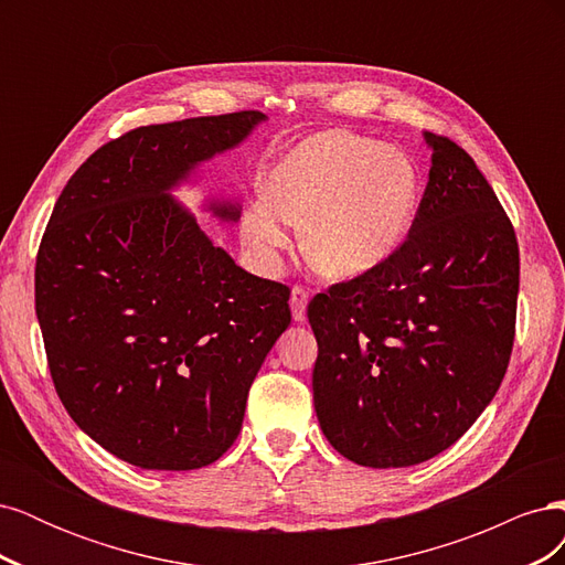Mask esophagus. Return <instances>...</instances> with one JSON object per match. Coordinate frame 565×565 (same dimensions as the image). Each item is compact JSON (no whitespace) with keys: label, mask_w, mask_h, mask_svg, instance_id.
I'll return each instance as SVG.
<instances>
[{"label":"esophagus","mask_w":565,"mask_h":565,"mask_svg":"<svg viewBox=\"0 0 565 565\" xmlns=\"http://www.w3.org/2000/svg\"><path fill=\"white\" fill-rule=\"evenodd\" d=\"M306 303H309V289L301 285H295L292 295H289V306H292V318L297 322L306 320Z\"/></svg>","instance_id":"1"}]
</instances>
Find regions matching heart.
Masks as SVG:
<instances>
[{"label":"heart","instance_id":"b5f03b06","mask_svg":"<svg viewBox=\"0 0 565 565\" xmlns=\"http://www.w3.org/2000/svg\"><path fill=\"white\" fill-rule=\"evenodd\" d=\"M417 198L413 158L370 136L330 129L276 162L268 193L245 214L243 233L252 247L270 252L287 247V224L306 223V259L330 278H355L398 249Z\"/></svg>","mask_w":565,"mask_h":565}]
</instances>
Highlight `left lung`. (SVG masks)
Here are the masks:
<instances>
[{
  "instance_id": "8db88e82",
  "label": "left lung",
  "mask_w": 565,
  "mask_h": 565,
  "mask_svg": "<svg viewBox=\"0 0 565 565\" xmlns=\"http://www.w3.org/2000/svg\"><path fill=\"white\" fill-rule=\"evenodd\" d=\"M429 183L384 264L309 303L313 405L332 448L372 469L448 450L498 393L516 332L519 243L490 183L424 134Z\"/></svg>"
}]
</instances>
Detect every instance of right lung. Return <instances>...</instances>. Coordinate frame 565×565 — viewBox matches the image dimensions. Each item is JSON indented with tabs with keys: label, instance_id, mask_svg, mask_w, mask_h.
<instances>
[{
	"label": "right lung",
	"instance_id": "right-lung-1",
	"mask_svg": "<svg viewBox=\"0 0 565 565\" xmlns=\"http://www.w3.org/2000/svg\"><path fill=\"white\" fill-rule=\"evenodd\" d=\"M259 110L131 129L65 183L42 235L35 311L67 415L141 469L207 467L241 434L247 393L292 322L289 287L256 278L169 195L243 143ZM221 221L237 202H212Z\"/></svg>",
	"mask_w": 565,
	"mask_h": 565
}]
</instances>
